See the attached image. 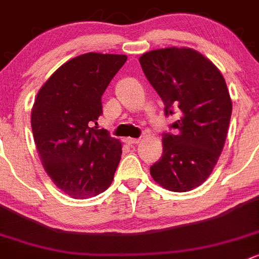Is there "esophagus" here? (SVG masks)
<instances>
[{"label": "esophagus", "mask_w": 259, "mask_h": 259, "mask_svg": "<svg viewBox=\"0 0 259 259\" xmlns=\"http://www.w3.org/2000/svg\"><path fill=\"white\" fill-rule=\"evenodd\" d=\"M124 142L128 145H136L140 142V139H132V137H127V139H124Z\"/></svg>", "instance_id": "obj_1"}]
</instances>
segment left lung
<instances>
[{"instance_id": "8db88e82", "label": "left lung", "mask_w": 259, "mask_h": 259, "mask_svg": "<svg viewBox=\"0 0 259 259\" xmlns=\"http://www.w3.org/2000/svg\"><path fill=\"white\" fill-rule=\"evenodd\" d=\"M145 76L164 102L165 115L178 113L162 135V156L150 168L157 184L171 192L201 186L213 170L230 123V94L219 68L191 48L142 54Z\"/></svg>"}]
</instances>
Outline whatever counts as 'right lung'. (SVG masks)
<instances>
[{
	"instance_id": "add662e5",
	"label": "right lung",
	"mask_w": 259,
	"mask_h": 259,
	"mask_svg": "<svg viewBox=\"0 0 259 259\" xmlns=\"http://www.w3.org/2000/svg\"><path fill=\"white\" fill-rule=\"evenodd\" d=\"M125 61L124 54H81L61 66L35 98L31 130L41 164L72 198L98 196L114 178L122 144L98 130L97 120L102 95Z\"/></svg>"
}]
</instances>
